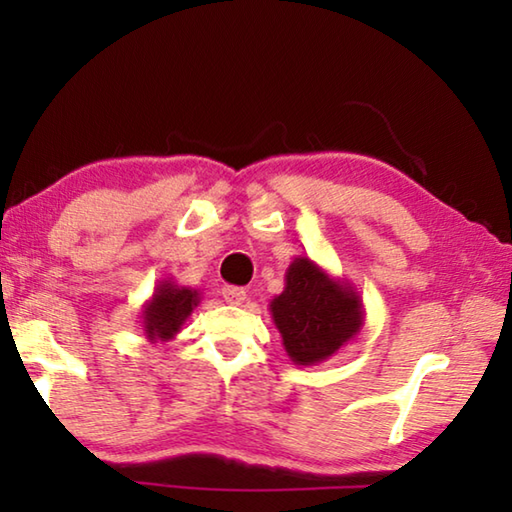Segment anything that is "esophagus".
<instances>
[{
    "label": "esophagus",
    "instance_id": "1",
    "mask_svg": "<svg viewBox=\"0 0 512 512\" xmlns=\"http://www.w3.org/2000/svg\"><path fill=\"white\" fill-rule=\"evenodd\" d=\"M221 296L228 305H244L246 302V291L241 287H223Z\"/></svg>",
    "mask_w": 512,
    "mask_h": 512
}]
</instances>
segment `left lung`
Here are the masks:
<instances>
[{"mask_svg": "<svg viewBox=\"0 0 512 512\" xmlns=\"http://www.w3.org/2000/svg\"><path fill=\"white\" fill-rule=\"evenodd\" d=\"M268 309L296 366H316L334 357L345 343L357 339L366 320L359 291L305 255L293 257L284 291Z\"/></svg>", "mask_w": 512, "mask_h": 512, "instance_id": "1", "label": "left lung"}]
</instances>
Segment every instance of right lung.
<instances>
[{
    "label": "right lung",
    "instance_id": "obj_1",
    "mask_svg": "<svg viewBox=\"0 0 512 512\" xmlns=\"http://www.w3.org/2000/svg\"><path fill=\"white\" fill-rule=\"evenodd\" d=\"M201 302V293L192 287H180L164 277L153 296L142 305V329L149 343H167L183 329L185 320Z\"/></svg>",
    "mask_w": 512,
    "mask_h": 512
}]
</instances>
